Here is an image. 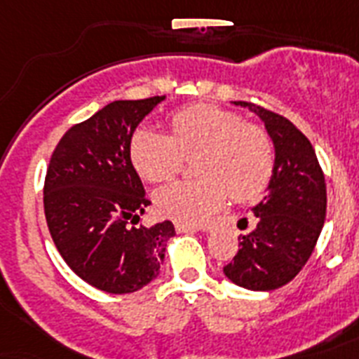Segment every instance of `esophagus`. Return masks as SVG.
I'll return each instance as SVG.
<instances>
[{
  "label": "esophagus",
  "instance_id": "34e87169",
  "mask_svg": "<svg viewBox=\"0 0 359 359\" xmlns=\"http://www.w3.org/2000/svg\"><path fill=\"white\" fill-rule=\"evenodd\" d=\"M175 229H177V232L179 234H182V232H206V229H203V226H197V225H189V223H175Z\"/></svg>",
  "mask_w": 359,
  "mask_h": 359
}]
</instances>
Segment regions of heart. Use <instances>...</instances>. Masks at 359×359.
I'll return each instance as SVG.
<instances>
[{"instance_id":"b5f03b06","label":"heart","mask_w":359,"mask_h":359,"mask_svg":"<svg viewBox=\"0 0 359 359\" xmlns=\"http://www.w3.org/2000/svg\"><path fill=\"white\" fill-rule=\"evenodd\" d=\"M171 134L142 127L130 140V160L149 182L170 180L194 156L195 180L160 188L154 205L180 223H203L229 199H255L267 188L275 170V149L264 129L243 116L215 104H194L175 112Z\"/></svg>"}]
</instances>
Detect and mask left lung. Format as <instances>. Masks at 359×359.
I'll return each mask as SVG.
<instances>
[{
	"label": "left lung",
	"mask_w": 359,
	"mask_h": 359,
	"mask_svg": "<svg viewBox=\"0 0 359 359\" xmlns=\"http://www.w3.org/2000/svg\"><path fill=\"white\" fill-rule=\"evenodd\" d=\"M262 119L275 147V170L255 206L256 226L240 236L230 282L250 291L278 290L299 275L313 252L326 217V184L316 151L290 119L258 104L234 101Z\"/></svg>",
	"instance_id": "left-lung-1"
}]
</instances>
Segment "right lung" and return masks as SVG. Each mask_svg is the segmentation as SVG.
I'll use <instances>...</instances> for the list:
<instances>
[{"label": "right lung", "mask_w": 359, "mask_h": 359, "mask_svg": "<svg viewBox=\"0 0 359 359\" xmlns=\"http://www.w3.org/2000/svg\"><path fill=\"white\" fill-rule=\"evenodd\" d=\"M165 95L119 99L74 125L49 160L43 210L58 252L79 278L116 295L154 280L175 236L171 221L133 226L151 205L130 140Z\"/></svg>", "instance_id": "right-lung-1"}]
</instances>
